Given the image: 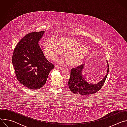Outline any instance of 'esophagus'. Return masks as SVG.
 Returning a JSON list of instances; mask_svg holds the SVG:
<instances>
[{"label": "esophagus", "mask_w": 127, "mask_h": 127, "mask_svg": "<svg viewBox=\"0 0 127 127\" xmlns=\"http://www.w3.org/2000/svg\"><path fill=\"white\" fill-rule=\"evenodd\" d=\"M55 67L58 69H60V70H63L64 69V68H62V67H59V66H56Z\"/></svg>", "instance_id": "esophagus-1"}]
</instances>
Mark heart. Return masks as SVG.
Returning a JSON list of instances; mask_svg holds the SVG:
<instances>
[{
    "label": "heart",
    "instance_id": "obj_1",
    "mask_svg": "<svg viewBox=\"0 0 127 127\" xmlns=\"http://www.w3.org/2000/svg\"><path fill=\"white\" fill-rule=\"evenodd\" d=\"M45 56L49 60L55 59L61 55L63 52L68 64L71 67L80 65L88 56L90 50L89 47L83 45L77 39L67 37H62L57 41L50 39L44 45ZM60 59L58 62H62Z\"/></svg>",
    "mask_w": 127,
    "mask_h": 127
}]
</instances>
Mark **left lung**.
Returning a JSON list of instances; mask_svg holds the SVG:
<instances>
[{"label":"left lung","instance_id":"1","mask_svg":"<svg viewBox=\"0 0 127 127\" xmlns=\"http://www.w3.org/2000/svg\"><path fill=\"white\" fill-rule=\"evenodd\" d=\"M85 64L71 70L70 77L68 81V86L70 91L77 96H83L96 93L103 85L108 75L109 67L107 62V70L105 76L99 82L92 84L88 83L84 78L83 71Z\"/></svg>","mask_w":127,"mask_h":127}]
</instances>
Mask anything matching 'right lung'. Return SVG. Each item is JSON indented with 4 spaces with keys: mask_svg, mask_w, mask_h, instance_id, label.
Masks as SVG:
<instances>
[{
    "mask_svg": "<svg viewBox=\"0 0 127 127\" xmlns=\"http://www.w3.org/2000/svg\"><path fill=\"white\" fill-rule=\"evenodd\" d=\"M45 31L27 34L17 43L13 51L12 63L16 78L21 83L31 89H39L54 68L45 57L39 44Z\"/></svg>",
    "mask_w": 127,
    "mask_h": 127,
    "instance_id": "right-lung-1",
    "label": "right lung"
}]
</instances>
